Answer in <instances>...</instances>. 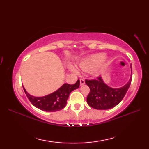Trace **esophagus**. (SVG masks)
I'll list each match as a JSON object with an SVG mask.
<instances>
[{
  "label": "esophagus",
  "mask_w": 149,
  "mask_h": 149,
  "mask_svg": "<svg viewBox=\"0 0 149 149\" xmlns=\"http://www.w3.org/2000/svg\"><path fill=\"white\" fill-rule=\"evenodd\" d=\"M84 84H85L84 80L83 79H80V85H81V86H83V85H84Z\"/></svg>",
  "instance_id": "1"
}]
</instances>
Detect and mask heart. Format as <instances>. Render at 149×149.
<instances>
[{
  "instance_id": "1",
  "label": "heart",
  "mask_w": 149,
  "mask_h": 149,
  "mask_svg": "<svg viewBox=\"0 0 149 149\" xmlns=\"http://www.w3.org/2000/svg\"><path fill=\"white\" fill-rule=\"evenodd\" d=\"M105 56L104 53H97L84 58L79 63L80 68L83 70H90L93 69L103 61ZM72 70L74 72H77L75 68H72Z\"/></svg>"
}]
</instances>
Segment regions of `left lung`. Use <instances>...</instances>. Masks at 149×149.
Masks as SVG:
<instances>
[{"instance_id": "obj_1", "label": "left lung", "mask_w": 149, "mask_h": 149, "mask_svg": "<svg viewBox=\"0 0 149 149\" xmlns=\"http://www.w3.org/2000/svg\"><path fill=\"white\" fill-rule=\"evenodd\" d=\"M131 75L128 83L119 88H112L104 83L101 77L97 79L85 80L89 86L90 91L87 97V102L90 107L96 109H109L113 108L121 102L130 86L132 81Z\"/></svg>"}]
</instances>
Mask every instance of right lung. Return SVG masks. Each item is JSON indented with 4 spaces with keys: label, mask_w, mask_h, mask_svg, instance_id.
<instances>
[{
    "label": "right lung",
    "mask_w": 149,
    "mask_h": 149,
    "mask_svg": "<svg viewBox=\"0 0 149 149\" xmlns=\"http://www.w3.org/2000/svg\"><path fill=\"white\" fill-rule=\"evenodd\" d=\"M79 80H77L74 84L65 83L54 92L41 97L31 95L27 92L24 86L23 88L28 99L33 105L44 111L55 112L64 108L70 93L79 87Z\"/></svg>",
    "instance_id": "add662e5"
}]
</instances>
